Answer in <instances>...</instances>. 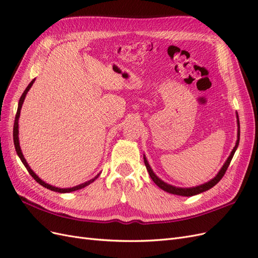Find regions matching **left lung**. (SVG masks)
<instances>
[{"mask_svg":"<svg viewBox=\"0 0 258 258\" xmlns=\"http://www.w3.org/2000/svg\"><path fill=\"white\" fill-rule=\"evenodd\" d=\"M237 123H238V135H237V142H236V145L235 147H233V150L231 151L229 157L227 158V160L225 161V163L223 165L222 169L218 171V173L212 178L210 179L209 182L205 183V184H201L199 186H195V187H188V188H185V187H176V186H173V185H170L166 182H163L162 179H160L157 175H156L154 173V171L152 170L150 163H148L145 155L143 156L144 158V163L146 166V169L148 171V174H150L151 178L154 181V183L157 185L158 187H160V188L162 190H165L167 192H170V194H173V195H178V196H184V197H190V196H195V195H198L200 192H204L206 190H209L210 188H212L213 186H215L218 182L221 181L222 177L224 176L226 170H227V168L229 167V163L233 157V155H235L237 148H238V145H239V141H240V122H239V117L237 115Z\"/></svg>","mask_w":258,"mask_h":258,"instance_id":"obj_1","label":"left lung"}]
</instances>
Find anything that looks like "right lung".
Segmentation results:
<instances>
[{
  "mask_svg": "<svg viewBox=\"0 0 258 258\" xmlns=\"http://www.w3.org/2000/svg\"><path fill=\"white\" fill-rule=\"evenodd\" d=\"M34 81H35V79H34L32 82H31V83L28 85V87L26 88V90H25V91H23L22 96L20 97L19 103H18V110H17V114H16V117H15L13 137H14V144H15V148H16L17 155L19 156L20 160L22 161L23 165H25V167L27 168L28 172L31 174V176H32V177L35 179V181H36L38 184H41L42 186H44L45 188L50 189V190H52V191H57V192H63V194H64V192H71V191H75V190L82 189V188H84V187H86V186H88L89 184H91L92 182H95V179H97V178H98V176L100 175V173H99V174H97V175H96L95 177H93V178L89 179V181L85 182V183H83V184H80V185L74 186V187H70V188H60V187H56V186H52V185H49V184H47V183H45V182L43 181V179H41L40 177H38V176H37V175L34 173V171L30 168V166L28 165V162H27V160L25 159V157H23L22 152H21V148H20V145H19V137H18V134H19L18 127H19V124H18V121H19V117H20V111H21V107H22V104H23V101H25V99H26V96H27L28 91L30 90V88H31V87H32V85H33Z\"/></svg>",
  "mask_w": 258,
  "mask_h": 258,
  "instance_id": "obj_1",
  "label": "right lung"
}]
</instances>
